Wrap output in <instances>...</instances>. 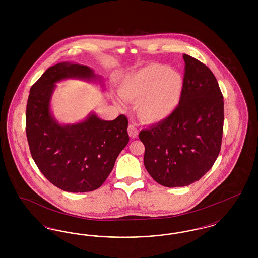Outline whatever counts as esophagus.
Here are the masks:
<instances>
[{
    "label": "esophagus",
    "instance_id": "obj_1",
    "mask_svg": "<svg viewBox=\"0 0 258 258\" xmlns=\"http://www.w3.org/2000/svg\"><path fill=\"white\" fill-rule=\"evenodd\" d=\"M127 133H128L130 137H132V138H135V137H137V135H138V131H137V128L135 127L134 124H130V125H128V127H127Z\"/></svg>",
    "mask_w": 258,
    "mask_h": 258
}]
</instances>
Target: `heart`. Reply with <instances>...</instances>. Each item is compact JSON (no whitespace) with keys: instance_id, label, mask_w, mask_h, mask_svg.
<instances>
[{"instance_id":"1","label":"heart","mask_w":258,"mask_h":258,"mask_svg":"<svg viewBox=\"0 0 258 258\" xmlns=\"http://www.w3.org/2000/svg\"><path fill=\"white\" fill-rule=\"evenodd\" d=\"M184 91L179 72L160 63H151L127 74L119 86L120 97L135 103V113L142 123L165 121L177 109ZM117 103L123 106V102Z\"/></svg>"}]
</instances>
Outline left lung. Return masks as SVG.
Returning a JSON list of instances; mask_svg holds the SVG:
<instances>
[{
	"mask_svg": "<svg viewBox=\"0 0 258 258\" xmlns=\"http://www.w3.org/2000/svg\"><path fill=\"white\" fill-rule=\"evenodd\" d=\"M183 58L179 106L168 119L139 134L146 170L167 187L185 186L204 176L220 154L223 132V97L215 75L197 59Z\"/></svg>",
	"mask_w": 258,
	"mask_h": 258,
	"instance_id": "8db88e82",
	"label": "left lung"
}]
</instances>
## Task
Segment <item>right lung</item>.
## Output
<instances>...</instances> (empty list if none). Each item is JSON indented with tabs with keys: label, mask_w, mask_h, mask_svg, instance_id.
I'll list each match as a JSON object with an SVG mask.
<instances>
[{
	"label": "right lung",
	"mask_w": 258,
	"mask_h": 258,
	"mask_svg": "<svg viewBox=\"0 0 258 258\" xmlns=\"http://www.w3.org/2000/svg\"><path fill=\"white\" fill-rule=\"evenodd\" d=\"M79 79L99 83L90 67L70 61L50 67L30 90L26 109V135L38 169L64 191H93L104 183L115 161L128 143L127 119L101 120L91 112L78 123H59L51 111L56 83Z\"/></svg>",
	"instance_id": "1"
}]
</instances>
